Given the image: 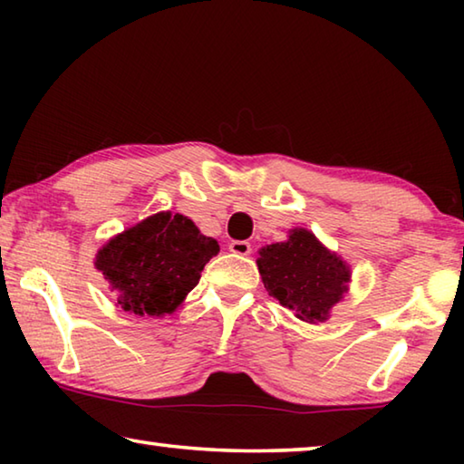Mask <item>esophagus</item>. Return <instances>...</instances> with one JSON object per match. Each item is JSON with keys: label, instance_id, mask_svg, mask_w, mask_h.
Instances as JSON below:
<instances>
[{"label": "esophagus", "instance_id": "obj_1", "mask_svg": "<svg viewBox=\"0 0 464 464\" xmlns=\"http://www.w3.org/2000/svg\"><path fill=\"white\" fill-rule=\"evenodd\" d=\"M229 251H231V254H235V256L246 257V256L251 254V246H249L247 241H231L229 243Z\"/></svg>", "mask_w": 464, "mask_h": 464}]
</instances>
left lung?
Masks as SVG:
<instances>
[{"mask_svg": "<svg viewBox=\"0 0 464 464\" xmlns=\"http://www.w3.org/2000/svg\"><path fill=\"white\" fill-rule=\"evenodd\" d=\"M257 270L268 295L307 324H324L350 290L352 268L303 227L288 231L286 241L264 246Z\"/></svg>", "mask_w": 464, "mask_h": 464, "instance_id": "8db88e82", "label": "left lung"}]
</instances>
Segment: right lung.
Returning a JSON list of instances; mask_svg holds the SVG:
<instances>
[{"mask_svg": "<svg viewBox=\"0 0 464 464\" xmlns=\"http://www.w3.org/2000/svg\"><path fill=\"white\" fill-rule=\"evenodd\" d=\"M218 241L192 218L161 210L110 237L93 266L116 293V307L140 317L171 315L218 254Z\"/></svg>", "mask_w": 464, "mask_h": 464, "instance_id": "right-lung-1", "label": "right lung"}]
</instances>
